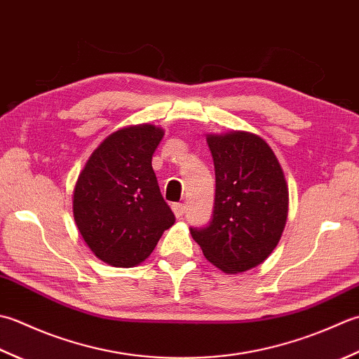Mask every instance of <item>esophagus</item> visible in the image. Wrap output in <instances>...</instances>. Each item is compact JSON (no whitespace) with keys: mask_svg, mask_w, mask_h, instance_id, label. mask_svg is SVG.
Listing matches in <instances>:
<instances>
[{"mask_svg":"<svg viewBox=\"0 0 359 359\" xmlns=\"http://www.w3.org/2000/svg\"><path fill=\"white\" fill-rule=\"evenodd\" d=\"M172 209H173V214H175V217H177V218H181L182 215L186 214V206H184V204H182V203L173 204Z\"/></svg>","mask_w":359,"mask_h":359,"instance_id":"esophagus-1","label":"esophagus"}]
</instances>
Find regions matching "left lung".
<instances>
[{
    "mask_svg": "<svg viewBox=\"0 0 359 359\" xmlns=\"http://www.w3.org/2000/svg\"><path fill=\"white\" fill-rule=\"evenodd\" d=\"M215 203L206 228H190L204 257L226 274L265 262L288 217V186L271 147L248 131L208 135Z\"/></svg>",
    "mask_w": 359,
    "mask_h": 359,
    "instance_id": "obj_1",
    "label": "left lung"
}]
</instances>
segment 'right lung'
I'll list each match as a JSON object with an SVG mask.
<instances>
[{
	"label": "right lung",
	"mask_w": 359,
	"mask_h": 359,
	"mask_svg": "<svg viewBox=\"0 0 359 359\" xmlns=\"http://www.w3.org/2000/svg\"><path fill=\"white\" fill-rule=\"evenodd\" d=\"M163 136L164 130L150 123L114 131L79 175L74 220L85 243L108 265L133 268L142 263L175 223L151 167Z\"/></svg>",
	"instance_id": "right-lung-1"
}]
</instances>
